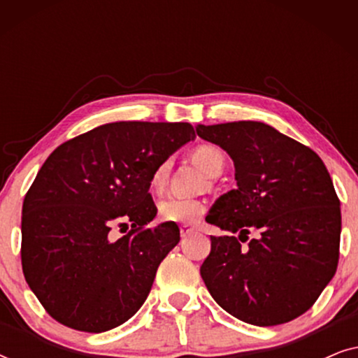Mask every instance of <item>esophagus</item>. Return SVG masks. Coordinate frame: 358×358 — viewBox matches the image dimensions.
I'll return each mask as SVG.
<instances>
[{
    "label": "esophagus",
    "instance_id": "obj_1",
    "mask_svg": "<svg viewBox=\"0 0 358 358\" xmlns=\"http://www.w3.org/2000/svg\"><path fill=\"white\" fill-rule=\"evenodd\" d=\"M194 231H195V229L192 227H189V224H180V228H179V233H180V236H182V238L190 236V234H192Z\"/></svg>",
    "mask_w": 358,
    "mask_h": 358
}]
</instances>
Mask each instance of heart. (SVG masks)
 Listing matches in <instances>:
<instances>
[{
	"mask_svg": "<svg viewBox=\"0 0 358 358\" xmlns=\"http://www.w3.org/2000/svg\"><path fill=\"white\" fill-rule=\"evenodd\" d=\"M192 159L205 174L210 178H217L224 168L223 151L213 145H200L192 151ZM171 161L164 159L151 171L150 189L155 194H161L168 185ZM205 212V203L199 199H182V197H166L158 203L159 218L166 223L189 224L200 218Z\"/></svg>",
	"mask_w": 358,
	"mask_h": 358,
	"instance_id": "1",
	"label": "heart"
}]
</instances>
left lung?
Instances as JSON below:
<instances>
[{
    "instance_id": "1",
    "label": "left lung",
    "mask_w": 358,
    "mask_h": 358,
    "mask_svg": "<svg viewBox=\"0 0 358 358\" xmlns=\"http://www.w3.org/2000/svg\"><path fill=\"white\" fill-rule=\"evenodd\" d=\"M231 156L236 189L207 222L233 234L210 236L200 267L213 300L238 320L277 326L301 316L334 277L341 202L324 163L300 141L262 122L195 127ZM242 242L257 233L246 248Z\"/></svg>"
}]
</instances>
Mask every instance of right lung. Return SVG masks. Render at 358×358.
Here are the masks:
<instances>
[{
    "mask_svg": "<svg viewBox=\"0 0 358 358\" xmlns=\"http://www.w3.org/2000/svg\"><path fill=\"white\" fill-rule=\"evenodd\" d=\"M194 136L185 122H115L48 156L24 197L21 261L53 320L104 332L140 310L180 239L176 223L146 228L158 212L150 174ZM129 222V234L111 238L112 227Z\"/></svg>",
    "mask_w": 358,
    "mask_h": 358,
    "instance_id": "obj_1",
    "label": "right lung"
}]
</instances>
